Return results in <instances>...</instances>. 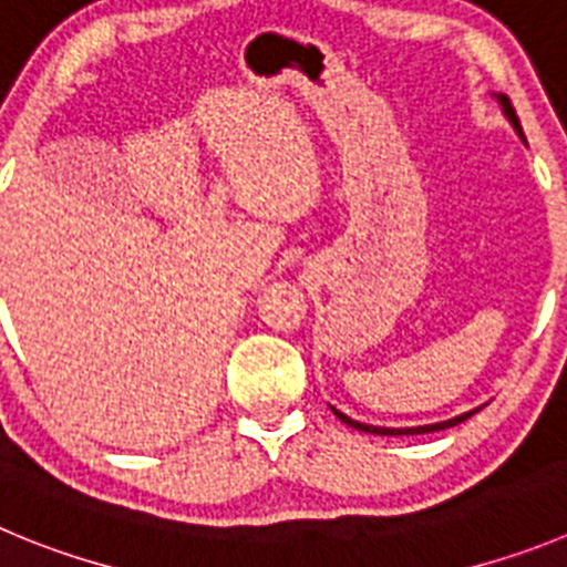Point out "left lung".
I'll list each match as a JSON object with an SVG mask.
<instances>
[{
	"label": "left lung",
	"mask_w": 567,
	"mask_h": 567,
	"mask_svg": "<svg viewBox=\"0 0 567 567\" xmlns=\"http://www.w3.org/2000/svg\"><path fill=\"white\" fill-rule=\"evenodd\" d=\"M501 105H504L506 116H509V123L515 125V128H517V134L523 136L520 120H517V114H515V109H512V103H509V100H506V97H501ZM475 411H478V409L467 411V414H458V416H453V420H447V422H433V425H420V427H378V425H363V422H358V420H349L347 414H341V411H336V409H332V414H336L338 420L343 422V425L355 427V431H363V433H378V436H414V433H433V431H444V427H453V425H458V422L470 420V416H473Z\"/></svg>",
	"instance_id": "1"
}]
</instances>
